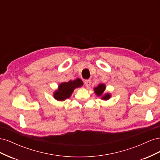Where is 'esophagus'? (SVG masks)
Instances as JSON below:
<instances>
[{"mask_svg":"<svg viewBox=\"0 0 160 160\" xmlns=\"http://www.w3.org/2000/svg\"><path fill=\"white\" fill-rule=\"evenodd\" d=\"M91 81L89 79L85 80V85L87 88H88V87H89L91 85Z\"/></svg>","mask_w":160,"mask_h":160,"instance_id":"obj_1","label":"esophagus"}]
</instances>
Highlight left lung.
I'll return each instance as SVG.
<instances>
[{
    "label": "left lung",
    "mask_w": 160,
    "mask_h": 160,
    "mask_svg": "<svg viewBox=\"0 0 160 160\" xmlns=\"http://www.w3.org/2000/svg\"><path fill=\"white\" fill-rule=\"evenodd\" d=\"M105 85H103V84H100L99 85H98V87H97L96 88H95V92L97 95L100 96V95H101L103 94V91H105ZM110 96H111V95H110L109 94H106V95H105L103 97L102 99H105V100L109 99L110 98Z\"/></svg>",
    "instance_id": "left-lung-1"
}]
</instances>
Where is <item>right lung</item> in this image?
<instances>
[{
  "mask_svg": "<svg viewBox=\"0 0 160 160\" xmlns=\"http://www.w3.org/2000/svg\"><path fill=\"white\" fill-rule=\"evenodd\" d=\"M82 85L83 82L79 79L62 83L59 86V89L55 91L54 98L58 101H63L69 98L75 88H79Z\"/></svg>",
  "mask_w": 160,
  "mask_h": 160,
  "instance_id": "obj_1",
  "label": "right lung"
}]
</instances>
